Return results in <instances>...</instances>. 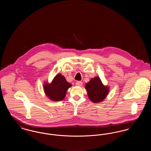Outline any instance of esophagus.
<instances>
[{
    "label": "esophagus",
    "mask_w": 151,
    "mask_h": 151,
    "mask_svg": "<svg viewBox=\"0 0 151 151\" xmlns=\"http://www.w3.org/2000/svg\"><path fill=\"white\" fill-rule=\"evenodd\" d=\"M76 86H83V82L80 81H78L76 83Z\"/></svg>",
    "instance_id": "esophagus-1"
}]
</instances>
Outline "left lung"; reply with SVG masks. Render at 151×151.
Returning a JSON list of instances; mask_svg holds the SVG:
<instances>
[{"label":"left lung","instance_id":"1","mask_svg":"<svg viewBox=\"0 0 151 151\" xmlns=\"http://www.w3.org/2000/svg\"><path fill=\"white\" fill-rule=\"evenodd\" d=\"M85 88L89 100L94 103H99L104 100L109 91V88L102 84L99 76L91 79Z\"/></svg>","mask_w":151,"mask_h":151}]
</instances>
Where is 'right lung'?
Wrapping results in <instances>:
<instances>
[{"label":"right lung","mask_w":151,"mask_h":151,"mask_svg":"<svg viewBox=\"0 0 151 151\" xmlns=\"http://www.w3.org/2000/svg\"><path fill=\"white\" fill-rule=\"evenodd\" d=\"M71 86V84L67 81L64 76L58 73L51 83L45 82L43 88L45 93L50 100L60 101L65 99L67 90Z\"/></svg>","instance_id":"obj_1"}]
</instances>
